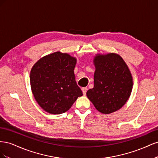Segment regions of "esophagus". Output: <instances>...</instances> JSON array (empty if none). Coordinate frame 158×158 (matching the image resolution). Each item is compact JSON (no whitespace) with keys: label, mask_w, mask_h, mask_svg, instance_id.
I'll list each match as a JSON object with an SVG mask.
<instances>
[{"label":"esophagus","mask_w":158,"mask_h":158,"mask_svg":"<svg viewBox=\"0 0 158 158\" xmlns=\"http://www.w3.org/2000/svg\"><path fill=\"white\" fill-rule=\"evenodd\" d=\"M82 91L83 92V94L85 95V94H86V92H87V88H82Z\"/></svg>","instance_id":"34e87169"}]
</instances>
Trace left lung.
<instances>
[{"instance_id":"obj_1","label":"left lung","mask_w":158,"mask_h":158,"mask_svg":"<svg viewBox=\"0 0 158 158\" xmlns=\"http://www.w3.org/2000/svg\"><path fill=\"white\" fill-rule=\"evenodd\" d=\"M94 85L86 94L99 112L117 111L130 97L132 78L127 65L118 55H98L94 58Z\"/></svg>"}]
</instances>
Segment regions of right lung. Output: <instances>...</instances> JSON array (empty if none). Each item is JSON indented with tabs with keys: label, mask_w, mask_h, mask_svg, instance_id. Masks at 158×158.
<instances>
[{
	"label": "right lung",
	"mask_w": 158,
	"mask_h": 158,
	"mask_svg": "<svg viewBox=\"0 0 158 158\" xmlns=\"http://www.w3.org/2000/svg\"><path fill=\"white\" fill-rule=\"evenodd\" d=\"M76 59L56 52L38 60L30 73V84L36 102L45 111L65 113L83 95L76 84L74 70Z\"/></svg>",
	"instance_id": "right-lung-1"
}]
</instances>
